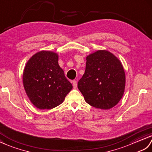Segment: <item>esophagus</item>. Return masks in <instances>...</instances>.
Listing matches in <instances>:
<instances>
[{"mask_svg": "<svg viewBox=\"0 0 152 152\" xmlns=\"http://www.w3.org/2000/svg\"><path fill=\"white\" fill-rule=\"evenodd\" d=\"M72 83H73V86L74 88H76L77 86V83L76 80H73Z\"/></svg>", "mask_w": 152, "mask_h": 152, "instance_id": "esophagus-1", "label": "esophagus"}]
</instances>
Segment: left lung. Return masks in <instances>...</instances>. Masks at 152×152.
Masks as SVG:
<instances>
[{
  "label": "left lung",
  "mask_w": 152,
  "mask_h": 152,
  "mask_svg": "<svg viewBox=\"0 0 152 152\" xmlns=\"http://www.w3.org/2000/svg\"><path fill=\"white\" fill-rule=\"evenodd\" d=\"M126 75L120 60L106 50H98L86 57L85 72L78 88L87 103L97 109L114 107L124 95Z\"/></svg>",
  "instance_id": "1"
}]
</instances>
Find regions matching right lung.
I'll use <instances>...</instances> for the list:
<instances>
[{
    "label": "right lung",
    "instance_id": "add662e5",
    "mask_svg": "<svg viewBox=\"0 0 152 152\" xmlns=\"http://www.w3.org/2000/svg\"><path fill=\"white\" fill-rule=\"evenodd\" d=\"M58 55L42 50L26 63L23 82L31 103L39 109H51L61 104L73 86L58 65Z\"/></svg>",
    "mask_w": 152,
    "mask_h": 152
}]
</instances>
